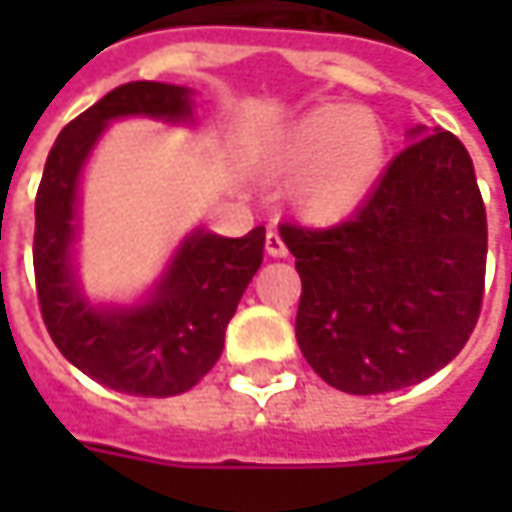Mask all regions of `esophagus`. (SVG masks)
Masks as SVG:
<instances>
[{"label": "esophagus", "instance_id": "1", "mask_svg": "<svg viewBox=\"0 0 512 512\" xmlns=\"http://www.w3.org/2000/svg\"><path fill=\"white\" fill-rule=\"evenodd\" d=\"M265 250L270 256H287V245L285 239H282V233L276 230V227H270L265 236Z\"/></svg>", "mask_w": 512, "mask_h": 512}]
</instances>
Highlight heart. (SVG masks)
<instances>
[{
	"label": "heart",
	"instance_id": "obj_1",
	"mask_svg": "<svg viewBox=\"0 0 512 512\" xmlns=\"http://www.w3.org/2000/svg\"><path fill=\"white\" fill-rule=\"evenodd\" d=\"M384 162V128L364 108L327 105L293 122L267 156L273 179H299L296 205L310 222H336L362 205Z\"/></svg>",
	"mask_w": 512,
	"mask_h": 512
}]
</instances>
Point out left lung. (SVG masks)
Wrapping results in <instances>:
<instances>
[{"label": "left lung", "instance_id": "left-lung-1", "mask_svg": "<svg viewBox=\"0 0 512 512\" xmlns=\"http://www.w3.org/2000/svg\"><path fill=\"white\" fill-rule=\"evenodd\" d=\"M279 233L302 276L296 339L336 390L373 396L424 382L479 322L487 213L450 130H413L347 222H282Z\"/></svg>", "mask_w": 512, "mask_h": 512}]
</instances>
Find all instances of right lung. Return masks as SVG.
Returning a JSON list of instances; mask_svg holds the SVG:
<instances>
[{
  "instance_id": "obj_1",
  "label": "right lung",
  "mask_w": 512,
  "mask_h": 512,
  "mask_svg": "<svg viewBox=\"0 0 512 512\" xmlns=\"http://www.w3.org/2000/svg\"><path fill=\"white\" fill-rule=\"evenodd\" d=\"M133 113L185 119L187 90L128 82L65 125L36 190L33 273L45 327L70 364L110 390L168 399L202 382L219 362L227 322L262 265L265 227H253L242 239L199 230L176 253L148 305L93 310L79 296L70 270L76 182L105 125Z\"/></svg>"
}]
</instances>
